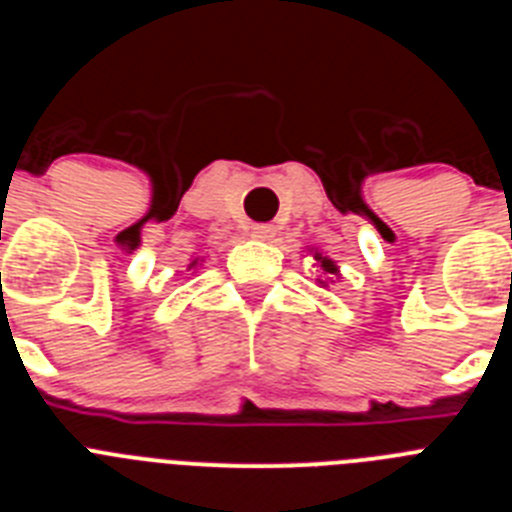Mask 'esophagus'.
I'll return each instance as SVG.
<instances>
[{
    "label": "esophagus",
    "instance_id": "34e87169",
    "mask_svg": "<svg viewBox=\"0 0 512 512\" xmlns=\"http://www.w3.org/2000/svg\"><path fill=\"white\" fill-rule=\"evenodd\" d=\"M251 235L256 238V241H271V238L277 235V228L269 223H256L251 225Z\"/></svg>",
    "mask_w": 512,
    "mask_h": 512
}]
</instances>
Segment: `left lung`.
<instances>
[{"mask_svg": "<svg viewBox=\"0 0 512 512\" xmlns=\"http://www.w3.org/2000/svg\"><path fill=\"white\" fill-rule=\"evenodd\" d=\"M315 261H318L320 264V269H323V274L325 277H341V274H338V266H336V261L333 259H328V256H323V253H315ZM318 284H328V282H323V279H318Z\"/></svg>", "mask_w": 512, "mask_h": 512, "instance_id": "obj_1", "label": "left lung"}]
</instances>
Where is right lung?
<instances>
[{
    "instance_id": "1",
    "label": "right lung",
    "mask_w": 512,
    "mask_h": 512,
    "mask_svg": "<svg viewBox=\"0 0 512 512\" xmlns=\"http://www.w3.org/2000/svg\"><path fill=\"white\" fill-rule=\"evenodd\" d=\"M194 266H197V261H192V264H189V269H194Z\"/></svg>"
}]
</instances>
